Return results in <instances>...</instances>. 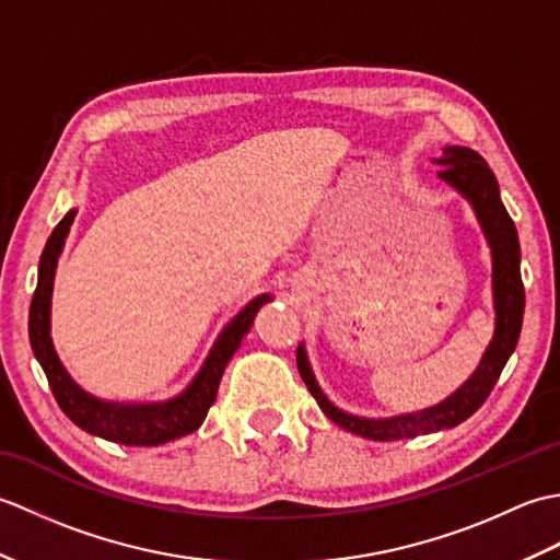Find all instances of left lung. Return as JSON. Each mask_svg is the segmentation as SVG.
Wrapping results in <instances>:
<instances>
[{
	"mask_svg": "<svg viewBox=\"0 0 560 560\" xmlns=\"http://www.w3.org/2000/svg\"><path fill=\"white\" fill-rule=\"evenodd\" d=\"M433 163L440 165V180L469 201L474 217H477L483 231L486 243L491 247V287L495 313L493 337L481 355L477 371L464 380L450 397L428 409L385 416V419H368V416H355L339 409L325 395L323 387H319L311 359H307L305 343H299V353H295L299 373L307 389H311V395L315 397L317 407L325 411L329 421L343 428V431L368 440H404L428 435L467 421L486 401V397L491 395L493 385L501 377L503 368L510 355H513L520 339L522 315H525V287H522L520 277V241L515 223L501 201V189H498L495 175L491 173L489 163L477 151L467 147H445L443 156L433 159Z\"/></svg>",
	"mask_w": 560,
	"mask_h": 560,
	"instance_id": "left-lung-1",
	"label": "left lung"
}]
</instances>
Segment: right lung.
<instances>
[{
  "instance_id": "1",
  "label": "right lung",
  "mask_w": 560,
  "mask_h": 560,
  "mask_svg": "<svg viewBox=\"0 0 560 560\" xmlns=\"http://www.w3.org/2000/svg\"><path fill=\"white\" fill-rule=\"evenodd\" d=\"M74 217L77 209H69L65 213V219L55 225L52 235L47 237V245L43 249L38 265V287H35L28 315L31 349L47 375V383H50L59 409H62L81 431L110 440V443L132 447L163 445L168 443V440L197 431V428L205 423L213 399H217L225 365H229L233 353L243 343V337L247 335L249 327H253L259 307L273 299L269 293L257 295V299L249 301L243 311L221 329V335L213 341V347L205 363H201L197 375L192 377V383H189L180 395L165 401L101 399L83 389L77 380L67 373V368L59 361V355L55 351L50 335L57 259L62 255Z\"/></svg>"
}]
</instances>
